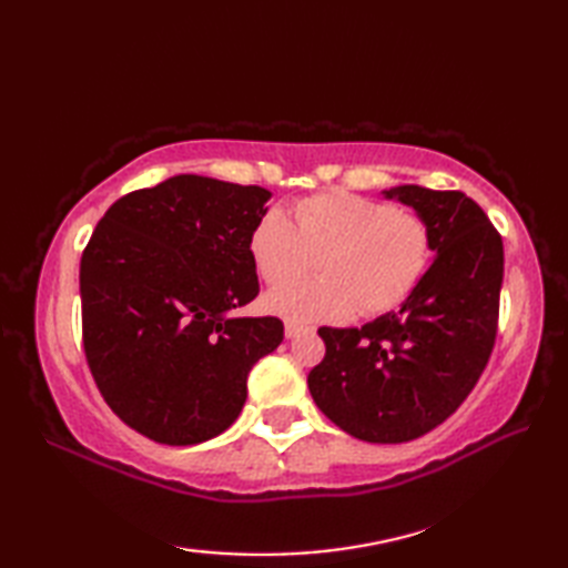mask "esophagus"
Instances as JSON below:
<instances>
[{
  "label": "esophagus",
  "instance_id": "1",
  "mask_svg": "<svg viewBox=\"0 0 568 568\" xmlns=\"http://www.w3.org/2000/svg\"><path fill=\"white\" fill-rule=\"evenodd\" d=\"M300 334H312V327L307 324H297V322H285V336L287 339H295Z\"/></svg>",
  "mask_w": 568,
  "mask_h": 568
}]
</instances>
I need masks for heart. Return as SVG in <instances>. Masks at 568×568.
<instances>
[{
	"mask_svg": "<svg viewBox=\"0 0 568 568\" xmlns=\"http://www.w3.org/2000/svg\"><path fill=\"white\" fill-rule=\"evenodd\" d=\"M248 253L265 283L280 285L318 256L317 278L275 287L265 307L287 322L381 317L417 291L434 258L425 214L393 202L324 190L293 204V220L268 207L248 236Z\"/></svg>",
	"mask_w": 568,
	"mask_h": 568,
	"instance_id": "obj_1",
	"label": "heart"
}]
</instances>
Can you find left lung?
Instances as JSON below:
<instances>
[{"mask_svg":"<svg viewBox=\"0 0 568 568\" xmlns=\"http://www.w3.org/2000/svg\"><path fill=\"white\" fill-rule=\"evenodd\" d=\"M385 195L425 214L437 258L400 312L356 329L320 327L324 358L307 385L317 407L356 439H417L456 413L498 336L503 239L462 190L400 185Z\"/></svg>","mask_w":568,"mask_h":568,"instance_id":"left-lung-1","label":"left lung"}]
</instances>
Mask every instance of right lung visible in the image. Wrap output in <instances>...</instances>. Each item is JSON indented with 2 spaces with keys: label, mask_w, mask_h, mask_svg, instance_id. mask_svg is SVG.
<instances>
[{
  "label": "right lung",
  "mask_w": 568,
  "mask_h": 568,
  "mask_svg": "<svg viewBox=\"0 0 568 568\" xmlns=\"http://www.w3.org/2000/svg\"><path fill=\"white\" fill-rule=\"evenodd\" d=\"M271 192L175 175L104 212L82 251V346L112 413L168 446L239 417L248 371L283 342L277 317H234L258 295L248 236Z\"/></svg>",
  "instance_id": "obj_1"
}]
</instances>
